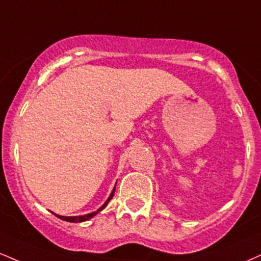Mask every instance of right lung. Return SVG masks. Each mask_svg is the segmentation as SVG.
Segmentation results:
<instances>
[{
  "label": "right lung",
  "mask_w": 261,
  "mask_h": 261,
  "mask_svg": "<svg viewBox=\"0 0 261 261\" xmlns=\"http://www.w3.org/2000/svg\"><path fill=\"white\" fill-rule=\"evenodd\" d=\"M114 192H115V188H114V190H113V192L111 193V196H109V198L106 200V203L103 204V205L100 206V208H99L98 210H97V212H95V213H91V214L83 215V216H61V215H57V214H55V215L57 216V218L62 219V220H64V221H69V222H83V221H86V220H89V219L93 218V216H95L96 214H98V213L100 212V210L106 208L107 204H108L109 200H111V199L113 198V196H114Z\"/></svg>",
  "instance_id": "1"
}]
</instances>
